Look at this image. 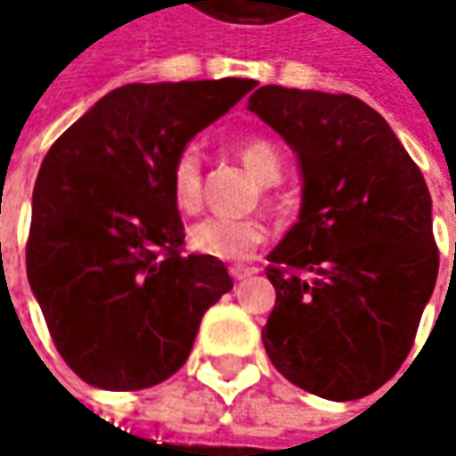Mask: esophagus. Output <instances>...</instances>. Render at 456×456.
<instances>
[{
  "label": "esophagus",
  "mask_w": 456,
  "mask_h": 456,
  "mask_svg": "<svg viewBox=\"0 0 456 456\" xmlns=\"http://www.w3.org/2000/svg\"><path fill=\"white\" fill-rule=\"evenodd\" d=\"M228 272H231V276H233L236 281H240V279L251 276V273H254L256 269H254V266H243V264H233V266H231Z\"/></svg>",
  "instance_id": "34e87169"
}]
</instances>
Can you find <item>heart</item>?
<instances>
[{
	"label": "heart",
	"mask_w": 456,
	"mask_h": 456,
	"mask_svg": "<svg viewBox=\"0 0 456 456\" xmlns=\"http://www.w3.org/2000/svg\"><path fill=\"white\" fill-rule=\"evenodd\" d=\"M243 165L254 172L261 183H276L284 172V157L279 147L264 139L251 136L238 144ZM169 192L175 208L184 216H195L202 208V162L200 151L184 147L169 169ZM269 228L258 218H205L190 228V248L220 261L248 258L266 240Z\"/></svg>",
	"instance_id": "b5f03b06"
}]
</instances>
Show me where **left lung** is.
Instances as JSON below:
<instances>
[{
    "instance_id": "8db88e82",
    "label": "left lung",
    "mask_w": 456,
    "mask_h": 456,
    "mask_svg": "<svg viewBox=\"0 0 456 456\" xmlns=\"http://www.w3.org/2000/svg\"><path fill=\"white\" fill-rule=\"evenodd\" d=\"M248 109L287 139L305 180L299 220L269 254L264 347L309 394L362 398L403 365L436 284L429 187L360 98L264 86Z\"/></svg>"
}]
</instances>
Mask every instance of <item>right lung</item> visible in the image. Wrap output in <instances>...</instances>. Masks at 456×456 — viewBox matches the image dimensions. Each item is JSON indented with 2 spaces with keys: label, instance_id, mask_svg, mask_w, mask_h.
I'll list each match as a JSON object with an SVG mask.
<instances>
[{
  "label": "right lung",
  "instance_id": "obj_1",
  "mask_svg": "<svg viewBox=\"0 0 456 456\" xmlns=\"http://www.w3.org/2000/svg\"><path fill=\"white\" fill-rule=\"evenodd\" d=\"M248 78L129 83L45 154L27 279L62 360L86 383L142 391L183 368L202 314L233 289L225 264L183 256L169 169L236 106Z\"/></svg>",
  "mask_w": 456,
  "mask_h": 456
}]
</instances>
